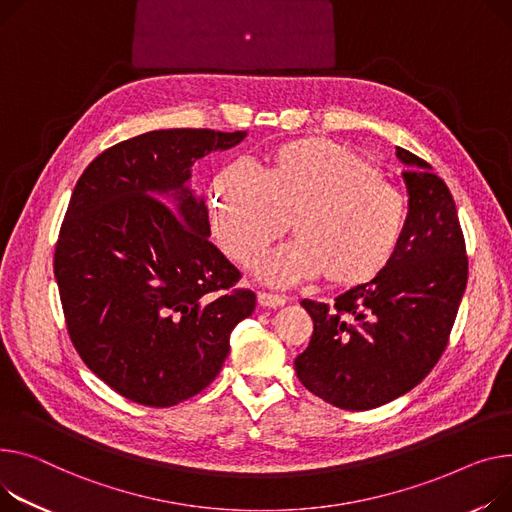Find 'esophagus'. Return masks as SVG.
<instances>
[{
    "instance_id": "esophagus-1",
    "label": "esophagus",
    "mask_w": 512,
    "mask_h": 512,
    "mask_svg": "<svg viewBox=\"0 0 512 512\" xmlns=\"http://www.w3.org/2000/svg\"><path fill=\"white\" fill-rule=\"evenodd\" d=\"M257 300H259L261 306H267V309H278V306H284V304H286V298H284V296L271 294V292H259V294H257Z\"/></svg>"
}]
</instances>
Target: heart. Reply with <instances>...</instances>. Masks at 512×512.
<instances>
[{
	"label": "heart",
	"mask_w": 512,
	"mask_h": 512,
	"mask_svg": "<svg viewBox=\"0 0 512 512\" xmlns=\"http://www.w3.org/2000/svg\"><path fill=\"white\" fill-rule=\"evenodd\" d=\"M210 212L220 249L241 265H253L292 228L294 241L259 263L269 286L323 276L331 288H358L393 263L410 203L368 156L309 138L271 152L261 175L245 164L218 170Z\"/></svg>",
	"instance_id": "b5f03b06"
}]
</instances>
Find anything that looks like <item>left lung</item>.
<instances>
[{"mask_svg": "<svg viewBox=\"0 0 512 512\" xmlns=\"http://www.w3.org/2000/svg\"><path fill=\"white\" fill-rule=\"evenodd\" d=\"M407 166L410 218L393 263L329 306L302 300L311 342L294 360L300 383L342 410H372L412 391L434 368L467 286L455 199L430 164L397 148Z\"/></svg>", "mask_w": 512, "mask_h": 512, "instance_id": "8db88e82", "label": "left lung"}]
</instances>
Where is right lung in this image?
<instances>
[{"label":"right lung","mask_w":512,"mask_h":512,"mask_svg":"<svg viewBox=\"0 0 512 512\" xmlns=\"http://www.w3.org/2000/svg\"><path fill=\"white\" fill-rule=\"evenodd\" d=\"M243 138L148 131L98 154L76 183L53 259L63 317L84 364L129 401L170 407L201 393L255 311L185 185L197 158Z\"/></svg>","instance_id":"right-lung-1"}]
</instances>
